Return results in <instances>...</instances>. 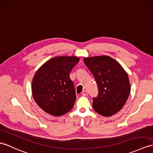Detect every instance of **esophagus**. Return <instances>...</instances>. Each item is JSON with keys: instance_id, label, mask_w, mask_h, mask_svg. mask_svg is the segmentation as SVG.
<instances>
[{"instance_id": "1", "label": "esophagus", "mask_w": 153, "mask_h": 153, "mask_svg": "<svg viewBox=\"0 0 153 153\" xmlns=\"http://www.w3.org/2000/svg\"><path fill=\"white\" fill-rule=\"evenodd\" d=\"M82 95L83 96H87L88 95V92L86 91H83L82 93Z\"/></svg>"}]
</instances>
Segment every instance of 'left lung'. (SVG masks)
Segmentation results:
<instances>
[{
	"mask_svg": "<svg viewBox=\"0 0 153 153\" xmlns=\"http://www.w3.org/2000/svg\"><path fill=\"white\" fill-rule=\"evenodd\" d=\"M84 62L98 85V95L93 98V108L102 116L120 111L130 92L128 74L119 63L108 56L85 58Z\"/></svg>",
	"mask_w": 153,
	"mask_h": 153,
	"instance_id": "obj_1",
	"label": "left lung"
}]
</instances>
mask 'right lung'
Segmentation results:
<instances>
[{
    "label": "right lung",
    "instance_id": "1",
    "mask_svg": "<svg viewBox=\"0 0 153 153\" xmlns=\"http://www.w3.org/2000/svg\"><path fill=\"white\" fill-rule=\"evenodd\" d=\"M79 62L76 56L55 57L36 71L32 83V95L45 112L61 116L73 108L76 97L69 73Z\"/></svg>",
    "mask_w": 153,
    "mask_h": 153
}]
</instances>
